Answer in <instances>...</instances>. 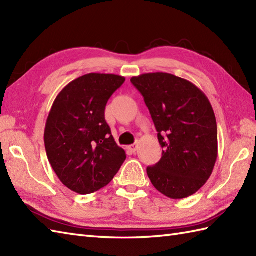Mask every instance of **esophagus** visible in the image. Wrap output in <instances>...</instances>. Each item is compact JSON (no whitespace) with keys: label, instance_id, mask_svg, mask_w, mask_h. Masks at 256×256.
Wrapping results in <instances>:
<instances>
[{"label":"esophagus","instance_id":"1","mask_svg":"<svg viewBox=\"0 0 256 256\" xmlns=\"http://www.w3.org/2000/svg\"><path fill=\"white\" fill-rule=\"evenodd\" d=\"M128 148L131 150V152H136L138 150V144H132V145H130V146H128Z\"/></svg>","mask_w":256,"mask_h":256}]
</instances>
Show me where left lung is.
Segmentation results:
<instances>
[{"mask_svg":"<svg viewBox=\"0 0 256 256\" xmlns=\"http://www.w3.org/2000/svg\"><path fill=\"white\" fill-rule=\"evenodd\" d=\"M131 82L143 96L164 148L160 160L148 167L152 184L172 199L196 194L218 157V130L208 98L190 81L166 72L144 74Z\"/></svg>","mask_w":256,"mask_h":256,"instance_id":"left-lung-1","label":"left lung"}]
</instances>
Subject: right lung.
I'll use <instances>...</instances> for the list:
<instances>
[{
	"label": "right lung",
	"instance_id": "right-lung-1",
	"mask_svg": "<svg viewBox=\"0 0 256 256\" xmlns=\"http://www.w3.org/2000/svg\"><path fill=\"white\" fill-rule=\"evenodd\" d=\"M125 81L110 74H88L72 81L54 101L44 140L48 160L60 182L80 194L103 188L126 155L114 140L104 111Z\"/></svg>",
	"mask_w": 256,
	"mask_h": 256
}]
</instances>
